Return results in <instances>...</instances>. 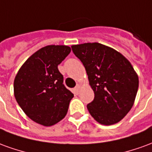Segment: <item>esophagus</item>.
<instances>
[{"label":"esophagus","mask_w":152,"mask_h":152,"mask_svg":"<svg viewBox=\"0 0 152 152\" xmlns=\"http://www.w3.org/2000/svg\"><path fill=\"white\" fill-rule=\"evenodd\" d=\"M80 88H81V86H80V84H77L76 87H75V91H76V94H78V93H79V90Z\"/></svg>","instance_id":"obj_1"}]
</instances>
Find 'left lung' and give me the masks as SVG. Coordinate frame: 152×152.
Wrapping results in <instances>:
<instances>
[{
  "mask_svg": "<svg viewBox=\"0 0 152 152\" xmlns=\"http://www.w3.org/2000/svg\"><path fill=\"white\" fill-rule=\"evenodd\" d=\"M85 66L94 99L87 105L89 114L99 124L118 123L134 105L138 76L130 62L111 47L84 43L72 46Z\"/></svg>",
  "mask_w": 152,
  "mask_h": 152,
  "instance_id": "obj_1",
  "label": "left lung"
}]
</instances>
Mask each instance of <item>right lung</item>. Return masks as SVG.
I'll use <instances>...</instances> for the list:
<instances>
[{
  "instance_id": "right-lung-1",
  "label": "right lung",
  "mask_w": 152,
  "mask_h": 152,
  "mask_svg": "<svg viewBox=\"0 0 152 152\" xmlns=\"http://www.w3.org/2000/svg\"><path fill=\"white\" fill-rule=\"evenodd\" d=\"M70 52L67 45L43 47L26 60L15 76V99L25 114L37 124L52 126L66 115L74 95L63 84L58 66Z\"/></svg>"
}]
</instances>
